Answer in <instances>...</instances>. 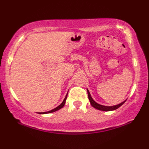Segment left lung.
<instances>
[{"instance_id":"left-lung-1","label":"left lung","mask_w":149,"mask_h":149,"mask_svg":"<svg viewBox=\"0 0 149 149\" xmlns=\"http://www.w3.org/2000/svg\"><path fill=\"white\" fill-rule=\"evenodd\" d=\"M87 94H88V98H89V101H90V104L92 105V107H94V108L97 109V110H102V111H112V110H116L117 108H119L120 106H121V105H123V103L126 102V101H123L122 103L118 104V105H112V106H105V105H101V104H98V103H96V101H94V99H93L92 96H91L90 93H89V90L87 89Z\"/></svg>"}]
</instances>
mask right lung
Instances as JSON below:
<instances>
[{
	"mask_svg": "<svg viewBox=\"0 0 149 149\" xmlns=\"http://www.w3.org/2000/svg\"><path fill=\"white\" fill-rule=\"evenodd\" d=\"M67 94H68V93H67ZM67 94L66 95L65 98H64V101H62V103H61L60 105H58V106H57V107H55V108L53 109V110H50V111H48V112H39V114H48V113H51V112H55V111H57V110H60V109H61V108H62V107H64V104H65V103H66V99H67Z\"/></svg>",
	"mask_w": 149,
	"mask_h": 149,
	"instance_id": "1",
	"label": "right lung"
}]
</instances>
